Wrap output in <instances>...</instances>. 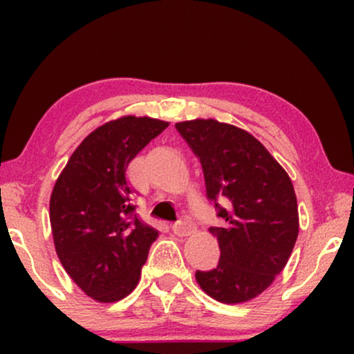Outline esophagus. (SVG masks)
<instances>
[{
  "instance_id": "obj_1",
  "label": "esophagus",
  "mask_w": 354,
  "mask_h": 354,
  "mask_svg": "<svg viewBox=\"0 0 354 354\" xmlns=\"http://www.w3.org/2000/svg\"><path fill=\"white\" fill-rule=\"evenodd\" d=\"M172 230H174V234L178 236H187V235H190L193 230H195V224H193L192 219L188 216H182L180 219H178L176 224L172 225Z\"/></svg>"
}]
</instances>
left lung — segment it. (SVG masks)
Returning a JSON list of instances; mask_svg holds the SVG:
<instances>
[{
	"label": "left lung",
	"mask_w": 354,
	"mask_h": 354,
	"mask_svg": "<svg viewBox=\"0 0 354 354\" xmlns=\"http://www.w3.org/2000/svg\"><path fill=\"white\" fill-rule=\"evenodd\" d=\"M200 158L206 196L222 227H211L221 258L196 270L200 287L221 303H243L282 272L298 236V205L288 174L253 135L214 119L176 124Z\"/></svg>",
	"instance_id": "1"
}]
</instances>
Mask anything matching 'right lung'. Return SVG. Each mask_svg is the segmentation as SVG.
Instances as JSON below:
<instances>
[{"mask_svg": "<svg viewBox=\"0 0 354 354\" xmlns=\"http://www.w3.org/2000/svg\"><path fill=\"white\" fill-rule=\"evenodd\" d=\"M167 122L120 118L91 132L56 180L50 221L57 258L96 301L113 303L137 287L159 232L140 219L127 180L129 162Z\"/></svg>", "mask_w": 354, "mask_h": 354, "instance_id": "1", "label": "right lung"}]
</instances>
